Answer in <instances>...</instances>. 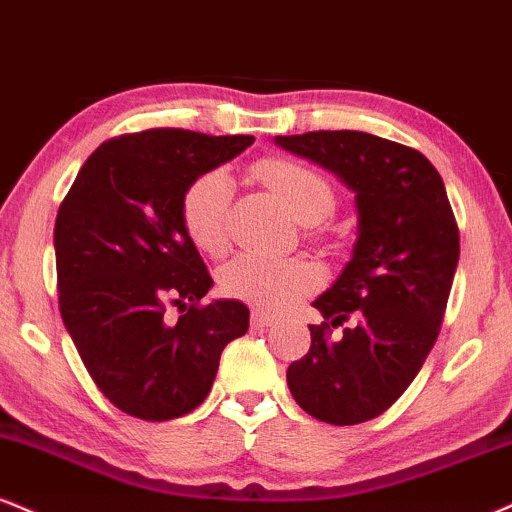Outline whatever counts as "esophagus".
I'll return each mask as SVG.
<instances>
[{
	"mask_svg": "<svg viewBox=\"0 0 512 512\" xmlns=\"http://www.w3.org/2000/svg\"><path fill=\"white\" fill-rule=\"evenodd\" d=\"M250 324L255 326V329H267V326L276 324V319L272 315H267V312H262V310H252Z\"/></svg>",
	"mask_w": 512,
	"mask_h": 512,
	"instance_id": "34e87169",
	"label": "esophagus"
}]
</instances>
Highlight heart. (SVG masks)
<instances>
[{"instance_id": "b5f03b06", "label": "heart", "mask_w": 512, "mask_h": 512, "mask_svg": "<svg viewBox=\"0 0 512 512\" xmlns=\"http://www.w3.org/2000/svg\"><path fill=\"white\" fill-rule=\"evenodd\" d=\"M255 174L300 224H319L336 205L334 186L303 162L283 157L262 159ZM229 197L231 183L221 169L197 176L183 195V229L190 243L205 255H221L229 248ZM219 283L231 298L281 312L315 291L319 272L303 260L240 255L221 269Z\"/></svg>"}]
</instances>
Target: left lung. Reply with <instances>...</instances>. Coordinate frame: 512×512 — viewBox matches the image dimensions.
Segmentation results:
<instances>
[{"label":"left lung","instance_id":"left-lung-1","mask_svg":"<svg viewBox=\"0 0 512 512\" xmlns=\"http://www.w3.org/2000/svg\"><path fill=\"white\" fill-rule=\"evenodd\" d=\"M276 145L334 171L355 193L353 257L315 305L312 346L286 372L317 420L360 424L389 410L439 336L460 233L439 171L422 152L362 131L276 135ZM353 316L344 336L330 329Z\"/></svg>","mask_w":512,"mask_h":512}]
</instances>
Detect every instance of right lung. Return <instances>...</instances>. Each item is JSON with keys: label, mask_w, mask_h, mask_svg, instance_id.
Returning a JSON list of instances; mask_svg holds the SVG:
<instances>
[{"label": "right lung", "mask_w": 512, "mask_h": 512, "mask_svg": "<svg viewBox=\"0 0 512 512\" xmlns=\"http://www.w3.org/2000/svg\"><path fill=\"white\" fill-rule=\"evenodd\" d=\"M252 135L152 128L107 140L80 166L54 224L59 310L80 360L116 408L147 422L188 415L212 389L221 350L243 336L238 300L212 288L181 202L197 176ZM166 304L184 315L165 322Z\"/></svg>", "instance_id": "right-lung-1"}]
</instances>
